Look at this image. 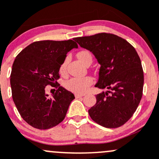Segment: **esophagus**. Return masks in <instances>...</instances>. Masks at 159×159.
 Here are the masks:
<instances>
[{
    "label": "esophagus",
    "mask_w": 159,
    "mask_h": 159,
    "mask_svg": "<svg viewBox=\"0 0 159 159\" xmlns=\"http://www.w3.org/2000/svg\"><path fill=\"white\" fill-rule=\"evenodd\" d=\"M85 95V94H81V93H75V96L76 98H81V97H83V96Z\"/></svg>",
    "instance_id": "obj_1"
}]
</instances>
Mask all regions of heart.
<instances>
[{
  "instance_id": "1",
  "label": "heart",
  "mask_w": 159,
  "mask_h": 159,
  "mask_svg": "<svg viewBox=\"0 0 159 159\" xmlns=\"http://www.w3.org/2000/svg\"><path fill=\"white\" fill-rule=\"evenodd\" d=\"M77 57L81 63H84V61L89 57H91V54L88 51H81L78 53ZM67 61L65 60L60 66V73L65 75L66 73ZM93 79L89 76L82 77V78H72L68 80L65 83V86L69 91H75L78 93H84L89 89L90 86L92 84Z\"/></svg>"
}]
</instances>
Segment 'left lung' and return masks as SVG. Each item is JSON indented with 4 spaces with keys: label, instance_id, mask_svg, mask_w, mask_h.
I'll use <instances>...</instances> for the list:
<instances>
[{
    "label": "left lung",
    "instance_id": "1",
    "mask_svg": "<svg viewBox=\"0 0 159 159\" xmlns=\"http://www.w3.org/2000/svg\"><path fill=\"white\" fill-rule=\"evenodd\" d=\"M74 40L94 54L100 65L94 86L107 89L96 95V104L89 110L90 117L103 127H120L131 118L142 99L144 74L137 51L126 40L112 34Z\"/></svg>",
    "mask_w": 159,
    "mask_h": 159
}]
</instances>
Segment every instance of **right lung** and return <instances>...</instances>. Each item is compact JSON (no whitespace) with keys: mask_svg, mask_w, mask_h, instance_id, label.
Returning a JSON list of instances; mask_svg holds the SVG:
<instances>
[{"mask_svg":"<svg viewBox=\"0 0 159 159\" xmlns=\"http://www.w3.org/2000/svg\"><path fill=\"white\" fill-rule=\"evenodd\" d=\"M78 48L72 40L41 41L29 44L16 57L11 74L12 98L20 116L32 127L48 129L65 118L73 93L57 85L51 96L46 86L57 84L67 54Z\"/></svg>","mask_w":159,"mask_h":159,"instance_id":"add662e5","label":"right lung"}]
</instances>
